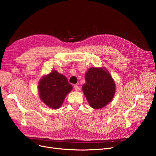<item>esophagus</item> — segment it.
Masks as SVG:
<instances>
[{
  "instance_id": "34e87169",
  "label": "esophagus",
  "mask_w": 156,
  "mask_h": 156,
  "mask_svg": "<svg viewBox=\"0 0 156 156\" xmlns=\"http://www.w3.org/2000/svg\"><path fill=\"white\" fill-rule=\"evenodd\" d=\"M74 88L75 89L76 91H79V90H80V87H79L77 85H74Z\"/></svg>"
}]
</instances>
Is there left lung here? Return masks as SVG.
Here are the masks:
<instances>
[{"label": "left lung", "mask_w": 156, "mask_h": 156, "mask_svg": "<svg viewBox=\"0 0 156 156\" xmlns=\"http://www.w3.org/2000/svg\"><path fill=\"white\" fill-rule=\"evenodd\" d=\"M85 81L82 90L92 108H102L111 102L115 94L116 85L105 68L88 69L85 73Z\"/></svg>", "instance_id": "left-lung-1"}]
</instances>
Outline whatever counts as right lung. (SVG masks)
Masks as SVG:
<instances>
[{"label": "right lung", "mask_w": 156, "mask_h": 156, "mask_svg": "<svg viewBox=\"0 0 156 156\" xmlns=\"http://www.w3.org/2000/svg\"><path fill=\"white\" fill-rule=\"evenodd\" d=\"M39 97L48 107L54 109L59 108L65 97L71 91L73 86L66 77L53 70L40 79L38 86Z\"/></svg>", "instance_id": "obj_1"}]
</instances>
